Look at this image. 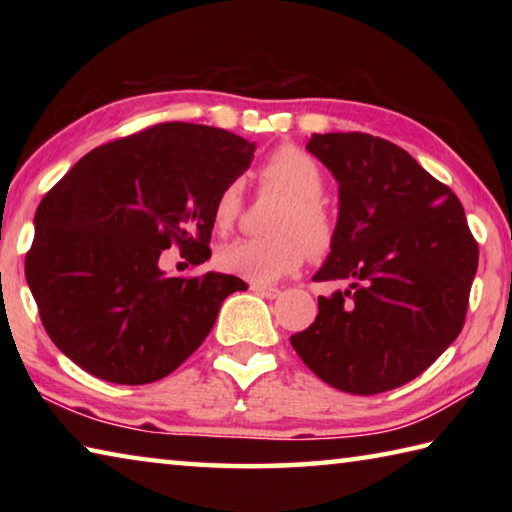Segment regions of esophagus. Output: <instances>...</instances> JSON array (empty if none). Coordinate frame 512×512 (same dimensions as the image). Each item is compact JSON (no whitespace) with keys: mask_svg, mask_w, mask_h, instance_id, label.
<instances>
[{"mask_svg":"<svg viewBox=\"0 0 512 512\" xmlns=\"http://www.w3.org/2000/svg\"><path fill=\"white\" fill-rule=\"evenodd\" d=\"M250 291L257 293V296L266 298V300H273V298L280 296V289H275V287H264V284H250Z\"/></svg>","mask_w":512,"mask_h":512,"instance_id":"34e87169","label":"esophagus"}]
</instances>
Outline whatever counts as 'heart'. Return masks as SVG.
Here are the masks:
<instances>
[{"label": "heart", "instance_id": "obj_1", "mask_svg": "<svg viewBox=\"0 0 512 512\" xmlns=\"http://www.w3.org/2000/svg\"><path fill=\"white\" fill-rule=\"evenodd\" d=\"M259 183L264 189L287 196L277 210L271 230L275 235L264 239H237L216 253L221 271L244 277L253 284H271L296 271L311 250H325L332 241V219L320 201L325 192V173L316 158L298 146H282L268 155L259 167ZM244 187L230 180L212 205V221L219 232L235 225Z\"/></svg>", "mask_w": 512, "mask_h": 512}]
</instances>
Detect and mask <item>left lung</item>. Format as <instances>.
I'll list each match as a JSON object with an SVG mask.
<instances>
[{
    "label": "left lung",
    "mask_w": 512,
    "mask_h": 512,
    "mask_svg": "<svg viewBox=\"0 0 512 512\" xmlns=\"http://www.w3.org/2000/svg\"><path fill=\"white\" fill-rule=\"evenodd\" d=\"M339 183L318 316L293 350L329 386L375 395L427 370L461 334L479 248L452 189L400 146L366 133L311 135Z\"/></svg>",
    "instance_id": "8db88e82"
}]
</instances>
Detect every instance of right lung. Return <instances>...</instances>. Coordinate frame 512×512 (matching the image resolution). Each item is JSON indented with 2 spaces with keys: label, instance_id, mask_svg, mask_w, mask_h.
<instances>
[{
  "label": "right lung",
  "instance_id": "1",
  "mask_svg": "<svg viewBox=\"0 0 512 512\" xmlns=\"http://www.w3.org/2000/svg\"><path fill=\"white\" fill-rule=\"evenodd\" d=\"M255 144L223 128L153 126L90 151L42 198L24 262L42 325L90 375L140 386L176 370L246 282L171 277L162 250L210 259L212 205L253 162Z\"/></svg>",
  "mask_w": 512,
  "mask_h": 512
}]
</instances>
